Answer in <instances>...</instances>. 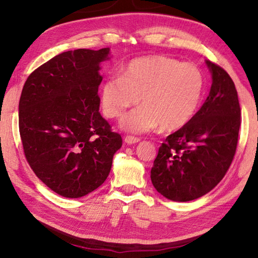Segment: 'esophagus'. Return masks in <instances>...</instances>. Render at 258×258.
Segmentation results:
<instances>
[{"mask_svg": "<svg viewBox=\"0 0 258 258\" xmlns=\"http://www.w3.org/2000/svg\"><path fill=\"white\" fill-rule=\"evenodd\" d=\"M124 141H125L126 144L132 145V144H135V143H139L140 142V139L139 138H134V136H126Z\"/></svg>", "mask_w": 258, "mask_h": 258, "instance_id": "esophagus-1", "label": "esophagus"}]
</instances>
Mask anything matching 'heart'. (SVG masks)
I'll return each mask as SVG.
<instances>
[{
    "instance_id": "obj_1",
    "label": "heart",
    "mask_w": 258,
    "mask_h": 258,
    "mask_svg": "<svg viewBox=\"0 0 258 258\" xmlns=\"http://www.w3.org/2000/svg\"><path fill=\"white\" fill-rule=\"evenodd\" d=\"M205 78L199 67L164 55L134 59L122 76L109 77L100 87V104L109 118L122 116L120 127L130 133L151 132L159 126L164 132L183 127L197 113L204 93Z\"/></svg>"
}]
</instances>
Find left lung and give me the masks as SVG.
Returning <instances> with one entry per match:
<instances>
[{"label":"left lung","instance_id":"8db88e82","mask_svg":"<svg viewBox=\"0 0 258 258\" xmlns=\"http://www.w3.org/2000/svg\"><path fill=\"white\" fill-rule=\"evenodd\" d=\"M213 78L208 97L183 127L165 139L151 169L154 188L166 199L185 203L208 194L233 162L240 106L230 76L206 60Z\"/></svg>","mask_w":258,"mask_h":258}]
</instances>
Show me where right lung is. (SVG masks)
Here are the masks:
<instances>
[{"label": "right lung", "instance_id": "obj_1", "mask_svg": "<svg viewBox=\"0 0 258 258\" xmlns=\"http://www.w3.org/2000/svg\"><path fill=\"white\" fill-rule=\"evenodd\" d=\"M109 48L77 49L55 55L25 82L19 130L35 175L66 198H80L104 183L122 146L99 113L100 63Z\"/></svg>", "mask_w": 258, "mask_h": 258}]
</instances>
